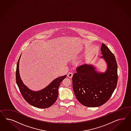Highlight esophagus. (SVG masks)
<instances>
[{"label": "esophagus", "mask_w": 131, "mask_h": 131, "mask_svg": "<svg viewBox=\"0 0 131 131\" xmlns=\"http://www.w3.org/2000/svg\"><path fill=\"white\" fill-rule=\"evenodd\" d=\"M72 76H73V73H72V72H69V73H68L67 76L69 78H71L72 77Z\"/></svg>", "instance_id": "34e87169"}]
</instances>
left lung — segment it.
Wrapping results in <instances>:
<instances>
[{"instance_id": "left-lung-1", "label": "left lung", "mask_w": 131, "mask_h": 131, "mask_svg": "<svg viewBox=\"0 0 131 131\" xmlns=\"http://www.w3.org/2000/svg\"><path fill=\"white\" fill-rule=\"evenodd\" d=\"M101 51L107 65L104 73L95 71L93 66L83 64L76 69L72 78V87L77 100L88 107H97L110 99L118 82L117 64L115 56L104 43Z\"/></svg>"}]
</instances>
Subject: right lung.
<instances>
[{
  "mask_svg": "<svg viewBox=\"0 0 131 131\" xmlns=\"http://www.w3.org/2000/svg\"><path fill=\"white\" fill-rule=\"evenodd\" d=\"M20 56L17 64L16 81L21 95L24 99L32 106L41 108L50 107L57 99L59 87L67 75H65L55 79L47 87L41 91H32L24 84L20 78L19 65Z\"/></svg>",
  "mask_w": 131,
  "mask_h": 131,
  "instance_id": "right-lung-1",
  "label": "right lung"
}]
</instances>
